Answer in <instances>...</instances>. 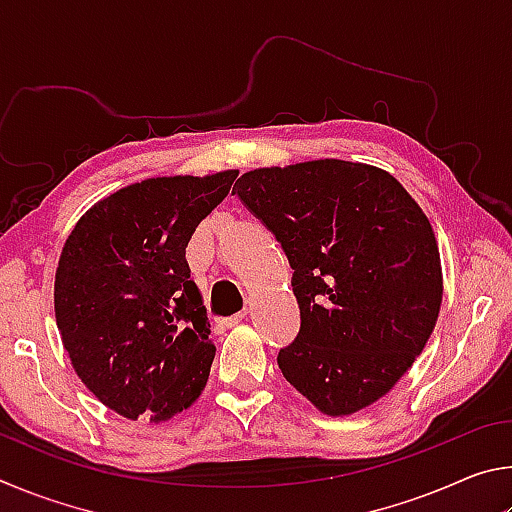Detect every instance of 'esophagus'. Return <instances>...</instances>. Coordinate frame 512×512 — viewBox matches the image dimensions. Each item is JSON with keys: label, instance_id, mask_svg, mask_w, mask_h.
I'll return each mask as SVG.
<instances>
[{"label": "esophagus", "instance_id": "obj_1", "mask_svg": "<svg viewBox=\"0 0 512 512\" xmlns=\"http://www.w3.org/2000/svg\"><path fill=\"white\" fill-rule=\"evenodd\" d=\"M244 318H246V311H239V314H235V316L223 318L221 325H223V327H235V325H239Z\"/></svg>", "mask_w": 512, "mask_h": 512}]
</instances>
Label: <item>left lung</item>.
Masks as SVG:
<instances>
[{
	"mask_svg": "<svg viewBox=\"0 0 512 512\" xmlns=\"http://www.w3.org/2000/svg\"><path fill=\"white\" fill-rule=\"evenodd\" d=\"M235 187L293 268L300 332L277 354L284 379L327 415L366 409L436 327L443 271L429 219L391 173L361 162L255 169Z\"/></svg>",
	"mask_w": 512,
	"mask_h": 512,
	"instance_id": "left-lung-1",
	"label": "left lung"
}]
</instances>
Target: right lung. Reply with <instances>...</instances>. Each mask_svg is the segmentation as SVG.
<instances>
[{"label": "right lung", "instance_id": "add662e5", "mask_svg": "<svg viewBox=\"0 0 512 512\" xmlns=\"http://www.w3.org/2000/svg\"><path fill=\"white\" fill-rule=\"evenodd\" d=\"M235 169L149 178L103 198L74 225L56 268V325L76 375L124 418L192 406L214 343L185 250L228 196Z\"/></svg>", "mask_w": 512, "mask_h": 512}]
</instances>
